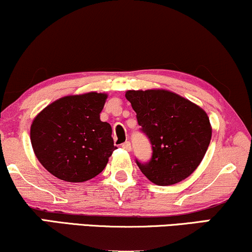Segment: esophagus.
Segmentation results:
<instances>
[{
    "label": "esophagus",
    "instance_id": "34e87169",
    "mask_svg": "<svg viewBox=\"0 0 252 252\" xmlns=\"http://www.w3.org/2000/svg\"><path fill=\"white\" fill-rule=\"evenodd\" d=\"M122 148L126 151H131V144H130V142H124L122 144Z\"/></svg>",
    "mask_w": 252,
    "mask_h": 252
}]
</instances>
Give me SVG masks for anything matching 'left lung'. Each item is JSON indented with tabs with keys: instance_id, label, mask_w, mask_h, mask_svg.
<instances>
[{
	"instance_id": "1",
	"label": "left lung",
	"mask_w": 252,
	"mask_h": 252,
	"mask_svg": "<svg viewBox=\"0 0 252 252\" xmlns=\"http://www.w3.org/2000/svg\"><path fill=\"white\" fill-rule=\"evenodd\" d=\"M138 126L150 139L153 157L138 168L157 186H172L189 177L210 144L211 129L201 107L165 89L128 90Z\"/></svg>"
}]
</instances>
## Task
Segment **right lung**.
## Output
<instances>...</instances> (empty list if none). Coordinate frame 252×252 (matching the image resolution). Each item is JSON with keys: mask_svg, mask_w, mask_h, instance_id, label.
Listing matches in <instances>:
<instances>
[{"mask_svg": "<svg viewBox=\"0 0 252 252\" xmlns=\"http://www.w3.org/2000/svg\"><path fill=\"white\" fill-rule=\"evenodd\" d=\"M107 97L95 92L61 97L34 118L32 149L51 175L80 183L103 171L116 149L111 126L99 118Z\"/></svg>", "mask_w": 252, "mask_h": 252, "instance_id": "add662e5", "label": "right lung"}]
</instances>
